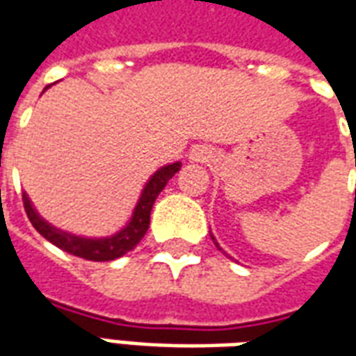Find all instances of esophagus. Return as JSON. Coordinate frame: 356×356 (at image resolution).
<instances>
[{"label": "esophagus", "mask_w": 356, "mask_h": 356, "mask_svg": "<svg viewBox=\"0 0 356 356\" xmlns=\"http://www.w3.org/2000/svg\"><path fill=\"white\" fill-rule=\"evenodd\" d=\"M191 158H193V160H204V158H206V154H204L202 150H193Z\"/></svg>", "instance_id": "obj_1"}]
</instances>
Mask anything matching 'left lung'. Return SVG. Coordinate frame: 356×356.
<instances>
[{
  "label": "left lung",
  "instance_id": "1",
  "mask_svg": "<svg viewBox=\"0 0 356 356\" xmlns=\"http://www.w3.org/2000/svg\"><path fill=\"white\" fill-rule=\"evenodd\" d=\"M209 234H211V232H209ZM211 240H213V242H216V246L219 248V244H217V240H216V236H213V234H211ZM219 250H221V248H219Z\"/></svg>",
  "mask_w": 356,
  "mask_h": 356
}]
</instances>
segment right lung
<instances>
[{"mask_svg":"<svg viewBox=\"0 0 356 356\" xmlns=\"http://www.w3.org/2000/svg\"><path fill=\"white\" fill-rule=\"evenodd\" d=\"M49 88L51 86H47L42 93H45ZM179 170H181V162H171L158 168L143 186L137 204L131 211V217L125 221L120 231L108 234V236H81V234L63 231L38 213V209L34 208V204L26 193H22V200H24V209H26L30 223L34 225L35 231L45 240H49L51 244L60 248L66 254H72L81 259H88V261H114L127 252H131L147 234L148 225H150V211H152L156 198Z\"/></svg>","mask_w":356,"mask_h":356,"instance_id":"add662e5","label":"right lung"}]
</instances>
